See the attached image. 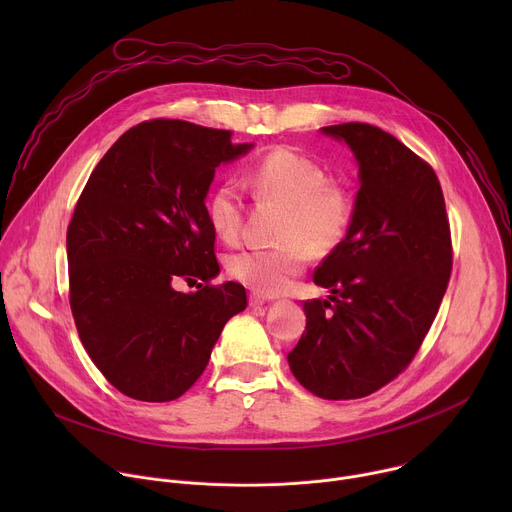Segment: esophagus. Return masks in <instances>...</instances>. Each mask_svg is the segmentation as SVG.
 Segmentation results:
<instances>
[{"instance_id": "1", "label": "esophagus", "mask_w": 512, "mask_h": 512, "mask_svg": "<svg viewBox=\"0 0 512 512\" xmlns=\"http://www.w3.org/2000/svg\"><path fill=\"white\" fill-rule=\"evenodd\" d=\"M267 302H269V300H267L265 296H259V294H251V296H249V306H251V308H261V306L267 304Z\"/></svg>"}]
</instances>
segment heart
Masks as SVG:
<instances>
[{"label":"heart","mask_w":512,"mask_h":512,"mask_svg":"<svg viewBox=\"0 0 512 512\" xmlns=\"http://www.w3.org/2000/svg\"><path fill=\"white\" fill-rule=\"evenodd\" d=\"M247 186L261 200L285 206L275 249H243L227 261L231 277L261 296H277L308 263V255L324 257L336 251L354 218L352 192L328 180L326 170L291 148H275L245 174ZM212 231L235 243L243 229L245 198L237 182L216 186L206 202Z\"/></svg>","instance_id":"1"}]
</instances>
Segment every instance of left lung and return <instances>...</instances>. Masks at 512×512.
<instances>
[{"mask_svg": "<svg viewBox=\"0 0 512 512\" xmlns=\"http://www.w3.org/2000/svg\"><path fill=\"white\" fill-rule=\"evenodd\" d=\"M322 133L346 141L360 188L344 243L316 269L328 300L304 302L306 332L289 369L322 399L367 397L417 354L452 273V237L433 168L391 133L340 123Z\"/></svg>", "mask_w": 512, "mask_h": 512, "instance_id": "obj_1", "label": "left lung"}]
</instances>
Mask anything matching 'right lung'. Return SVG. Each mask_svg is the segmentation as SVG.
Segmentation results:
<instances>
[{
    "label": "right lung",
    "instance_id": "1",
    "mask_svg": "<svg viewBox=\"0 0 512 512\" xmlns=\"http://www.w3.org/2000/svg\"><path fill=\"white\" fill-rule=\"evenodd\" d=\"M231 131L152 119L93 170L66 231L70 310L85 350L123 395L164 403L206 369L245 287L218 275L204 198L214 170L247 154ZM205 281L190 295L173 285Z\"/></svg>",
    "mask_w": 512,
    "mask_h": 512
}]
</instances>
